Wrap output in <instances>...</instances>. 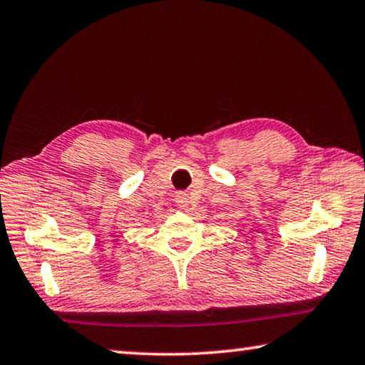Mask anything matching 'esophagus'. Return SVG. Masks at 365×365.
<instances>
[{"label": "esophagus", "instance_id": "obj_1", "mask_svg": "<svg viewBox=\"0 0 365 365\" xmlns=\"http://www.w3.org/2000/svg\"><path fill=\"white\" fill-rule=\"evenodd\" d=\"M190 202H191V196L188 195V193H177V196H175V205L180 207V209H187L188 206H190Z\"/></svg>", "mask_w": 365, "mask_h": 365}]
</instances>
